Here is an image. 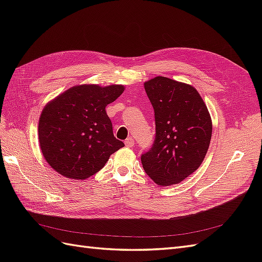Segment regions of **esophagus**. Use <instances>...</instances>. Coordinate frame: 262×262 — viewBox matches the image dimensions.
I'll return each mask as SVG.
<instances>
[{
	"instance_id": "34e87169",
	"label": "esophagus",
	"mask_w": 262,
	"mask_h": 262,
	"mask_svg": "<svg viewBox=\"0 0 262 262\" xmlns=\"http://www.w3.org/2000/svg\"><path fill=\"white\" fill-rule=\"evenodd\" d=\"M133 145H134V140H133L131 137L125 140V146H128V147H132Z\"/></svg>"
}]
</instances>
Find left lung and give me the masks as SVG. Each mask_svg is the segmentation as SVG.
<instances>
[{
	"label": "left lung",
	"mask_w": 262,
	"mask_h": 262,
	"mask_svg": "<svg viewBox=\"0 0 262 262\" xmlns=\"http://www.w3.org/2000/svg\"><path fill=\"white\" fill-rule=\"evenodd\" d=\"M155 115V139L141 162L157 185L179 184L203 162L212 137L208 108L192 86L157 76L144 83Z\"/></svg>",
	"instance_id": "obj_1"
}]
</instances>
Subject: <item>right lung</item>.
Wrapping results in <instances>:
<instances>
[{
  "instance_id": "1",
  "label": "right lung",
  "mask_w": 262,
  "mask_h": 262,
  "mask_svg": "<svg viewBox=\"0 0 262 262\" xmlns=\"http://www.w3.org/2000/svg\"><path fill=\"white\" fill-rule=\"evenodd\" d=\"M123 91L122 85L75 86L45 107L39 119V143L54 170L68 178L86 179L124 146L115 138L105 110Z\"/></svg>"
}]
</instances>
